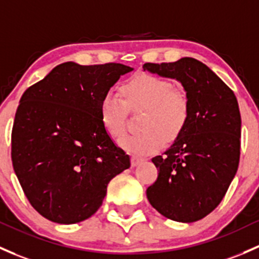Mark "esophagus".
Segmentation results:
<instances>
[{
    "instance_id": "esophagus-1",
    "label": "esophagus",
    "mask_w": 259,
    "mask_h": 259,
    "mask_svg": "<svg viewBox=\"0 0 259 259\" xmlns=\"http://www.w3.org/2000/svg\"><path fill=\"white\" fill-rule=\"evenodd\" d=\"M143 161H144V159H141V157L133 156L132 157V166H138L139 164H141Z\"/></svg>"
}]
</instances>
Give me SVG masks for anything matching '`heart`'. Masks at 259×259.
<instances>
[{
	"instance_id": "heart-1",
	"label": "heart",
	"mask_w": 259,
	"mask_h": 259,
	"mask_svg": "<svg viewBox=\"0 0 259 259\" xmlns=\"http://www.w3.org/2000/svg\"><path fill=\"white\" fill-rule=\"evenodd\" d=\"M120 98L107 94L100 102V121L111 138L124 132L126 107L129 110L143 109L138 121L140 132L125 135L119 145L135 155L157 151L162 143L175 141L186 129L190 120V100L181 89L174 88L165 78L148 73L137 74L120 87Z\"/></svg>"
}]
</instances>
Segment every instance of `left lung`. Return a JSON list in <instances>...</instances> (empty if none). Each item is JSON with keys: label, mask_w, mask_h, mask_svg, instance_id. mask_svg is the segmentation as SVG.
<instances>
[{"label": "left lung", "mask_w": 259, "mask_h": 259, "mask_svg": "<svg viewBox=\"0 0 259 259\" xmlns=\"http://www.w3.org/2000/svg\"><path fill=\"white\" fill-rule=\"evenodd\" d=\"M144 70L179 80L190 100L186 129L162 155L152 157L156 181L149 202L166 219L190 223L211 213L225 197L238 168L241 114L235 93L195 58L145 63Z\"/></svg>", "instance_id": "left-lung-1"}]
</instances>
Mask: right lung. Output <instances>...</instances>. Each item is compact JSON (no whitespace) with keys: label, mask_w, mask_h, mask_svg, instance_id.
<instances>
[{"label":"right lung","mask_w":259,"mask_h":259,"mask_svg":"<svg viewBox=\"0 0 259 259\" xmlns=\"http://www.w3.org/2000/svg\"><path fill=\"white\" fill-rule=\"evenodd\" d=\"M120 63L65 62L29 87L12 127V164L29 203L52 222L70 225L102 206L109 181L130 167L100 121V102Z\"/></svg>","instance_id":"right-lung-1"}]
</instances>
